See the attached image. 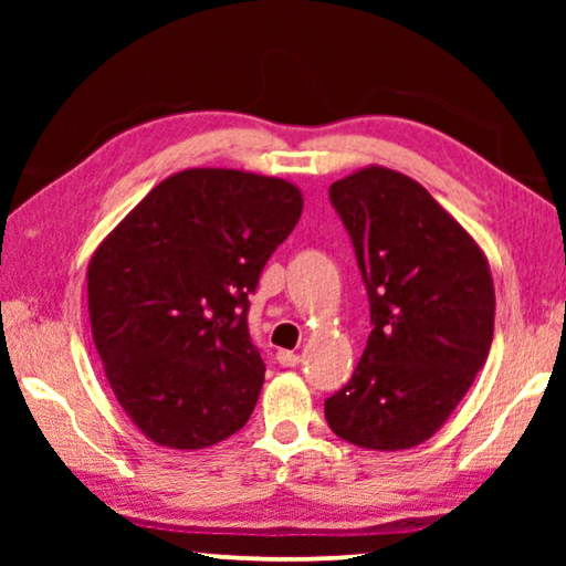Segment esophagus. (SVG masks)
Returning a JSON list of instances; mask_svg holds the SVG:
<instances>
[{
    "label": "esophagus",
    "mask_w": 566,
    "mask_h": 566,
    "mask_svg": "<svg viewBox=\"0 0 566 566\" xmlns=\"http://www.w3.org/2000/svg\"><path fill=\"white\" fill-rule=\"evenodd\" d=\"M277 363H281V366H285V368H293V366H298V363H301V355L291 353V350H277Z\"/></svg>",
    "instance_id": "obj_1"
}]
</instances>
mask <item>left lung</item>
<instances>
[{
	"mask_svg": "<svg viewBox=\"0 0 566 566\" xmlns=\"http://www.w3.org/2000/svg\"><path fill=\"white\" fill-rule=\"evenodd\" d=\"M368 291L358 368L324 401L329 428L368 451L424 443L490 355L494 283L482 247L412 177L378 165L329 185Z\"/></svg>",
	"mask_w": 566,
	"mask_h": 566,
	"instance_id": "left-lung-1",
	"label": "left lung"
}]
</instances>
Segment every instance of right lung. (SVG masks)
<instances>
[{
    "mask_svg": "<svg viewBox=\"0 0 566 566\" xmlns=\"http://www.w3.org/2000/svg\"><path fill=\"white\" fill-rule=\"evenodd\" d=\"M301 211L304 196L281 177L182 169L92 254V337L115 399L151 443L198 451L250 420L265 363L247 296Z\"/></svg>",
    "mask_w": 566,
    "mask_h": 566,
    "instance_id": "add662e5",
    "label": "right lung"
}]
</instances>
